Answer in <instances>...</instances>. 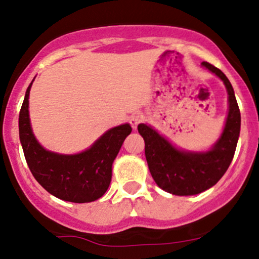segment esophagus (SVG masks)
Masks as SVG:
<instances>
[{
  "label": "esophagus",
  "instance_id": "34e87169",
  "mask_svg": "<svg viewBox=\"0 0 259 259\" xmlns=\"http://www.w3.org/2000/svg\"><path fill=\"white\" fill-rule=\"evenodd\" d=\"M142 119H144V115H142L141 113H135V114H133L132 118H130V124H132L134 129H136L139 124L142 121Z\"/></svg>",
  "mask_w": 259,
  "mask_h": 259
}]
</instances>
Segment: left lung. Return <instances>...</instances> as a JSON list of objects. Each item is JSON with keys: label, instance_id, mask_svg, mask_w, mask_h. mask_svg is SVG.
<instances>
[{"label": "left lung", "instance_id": "left-lung-1", "mask_svg": "<svg viewBox=\"0 0 259 259\" xmlns=\"http://www.w3.org/2000/svg\"><path fill=\"white\" fill-rule=\"evenodd\" d=\"M202 65L223 80L229 95L228 118L214 146L207 152H186L178 150L146 124L138 126L145 140V156L151 175L160 189L178 196L197 195L215 185L233 160L240 135L241 114L233 86L221 69L208 62H202Z\"/></svg>", "mask_w": 259, "mask_h": 259}]
</instances>
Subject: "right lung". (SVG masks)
<instances>
[{"label": "right lung", "instance_id": "right-lung-1", "mask_svg": "<svg viewBox=\"0 0 259 259\" xmlns=\"http://www.w3.org/2000/svg\"><path fill=\"white\" fill-rule=\"evenodd\" d=\"M32 81L19 112V139L31 174L47 192L63 201L85 203L102 197L111 184L113 160L132 126L123 124L109 129L81 153L59 154L45 150L35 139L29 119Z\"/></svg>", "mask_w": 259, "mask_h": 259}]
</instances>
